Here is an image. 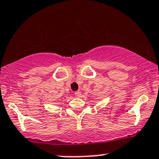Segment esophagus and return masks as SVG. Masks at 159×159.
Returning <instances> with one entry per match:
<instances>
[{
	"label": "esophagus",
	"mask_w": 159,
	"mask_h": 159,
	"mask_svg": "<svg viewBox=\"0 0 159 159\" xmlns=\"http://www.w3.org/2000/svg\"><path fill=\"white\" fill-rule=\"evenodd\" d=\"M75 95L76 96V97H80V95H81V92L80 91H76V92H75Z\"/></svg>",
	"instance_id": "obj_1"
}]
</instances>
